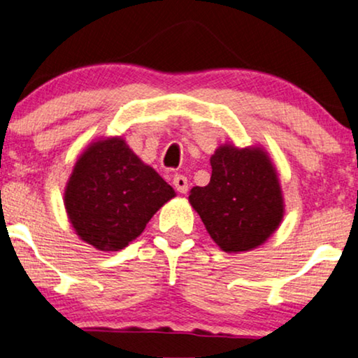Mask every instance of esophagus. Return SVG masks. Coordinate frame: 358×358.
<instances>
[{"instance_id":"obj_1","label":"esophagus","mask_w":358,"mask_h":358,"mask_svg":"<svg viewBox=\"0 0 358 358\" xmlns=\"http://www.w3.org/2000/svg\"><path fill=\"white\" fill-rule=\"evenodd\" d=\"M173 185L178 193H187L188 192V180L185 175H175L173 176Z\"/></svg>"}]
</instances>
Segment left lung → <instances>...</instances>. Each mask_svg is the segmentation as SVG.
I'll return each instance as SVG.
<instances>
[{
    "instance_id": "1",
    "label": "left lung",
    "mask_w": 358,
    "mask_h": 358,
    "mask_svg": "<svg viewBox=\"0 0 358 358\" xmlns=\"http://www.w3.org/2000/svg\"><path fill=\"white\" fill-rule=\"evenodd\" d=\"M213 173L206 187L189 192L211 239L224 252H245L264 244L283 219L278 175L260 147L226 144L211 157Z\"/></svg>"
}]
</instances>
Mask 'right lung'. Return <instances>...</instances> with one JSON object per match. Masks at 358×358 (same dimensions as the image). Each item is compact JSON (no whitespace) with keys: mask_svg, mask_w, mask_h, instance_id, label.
<instances>
[{"mask_svg":"<svg viewBox=\"0 0 358 358\" xmlns=\"http://www.w3.org/2000/svg\"><path fill=\"white\" fill-rule=\"evenodd\" d=\"M175 189L145 165L121 137L99 139L78 157L65 188L75 232L94 249L129 245Z\"/></svg>","mask_w":358,"mask_h":358,"instance_id":"add662e5","label":"right lung"}]
</instances>
